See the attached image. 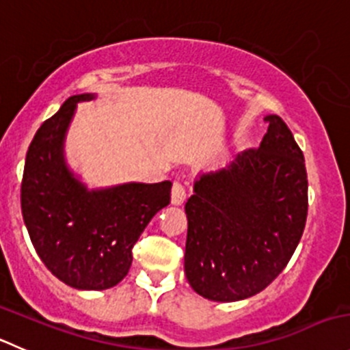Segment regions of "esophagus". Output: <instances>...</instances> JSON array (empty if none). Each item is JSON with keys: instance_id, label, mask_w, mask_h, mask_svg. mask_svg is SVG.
Segmentation results:
<instances>
[{"instance_id": "34e87169", "label": "esophagus", "mask_w": 350, "mask_h": 350, "mask_svg": "<svg viewBox=\"0 0 350 350\" xmlns=\"http://www.w3.org/2000/svg\"><path fill=\"white\" fill-rule=\"evenodd\" d=\"M185 187L182 182L175 180L173 182V187H172V204L175 206H180L182 202L185 201Z\"/></svg>"}]
</instances>
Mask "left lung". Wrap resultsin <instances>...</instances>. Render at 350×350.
Masks as SVG:
<instances>
[{"mask_svg":"<svg viewBox=\"0 0 350 350\" xmlns=\"http://www.w3.org/2000/svg\"><path fill=\"white\" fill-rule=\"evenodd\" d=\"M258 149L204 173L185 204L184 268L199 295L234 302L259 294L284 271L308 218L304 154L287 123L268 115Z\"/></svg>","mask_w":350,"mask_h":350,"instance_id":"1","label":"left lung"}]
</instances>
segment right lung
<instances>
[{
    "label": "right lung",
    "mask_w": 350,
    "mask_h": 350,
    "mask_svg": "<svg viewBox=\"0 0 350 350\" xmlns=\"http://www.w3.org/2000/svg\"><path fill=\"white\" fill-rule=\"evenodd\" d=\"M72 96L46 120L29 146L20 204L36 252L63 284L105 291L127 277L132 247L148 223L170 204L172 182L88 191L68 172L63 139L81 101Z\"/></svg>",
    "instance_id": "obj_1"
}]
</instances>
